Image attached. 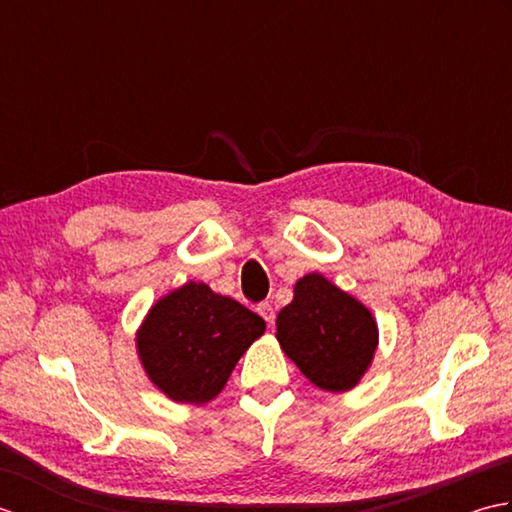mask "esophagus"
<instances>
[{"label": "esophagus", "mask_w": 512, "mask_h": 512, "mask_svg": "<svg viewBox=\"0 0 512 512\" xmlns=\"http://www.w3.org/2000/svg\"><path fill=\"white\" fill-rule=\"evenodd\" d=\"M257 314H259V317H262L268 325L275 323V308L270 306V303H259V306H257Z\"/></svg>", "instance_id": "34e87169"}]
</instances>
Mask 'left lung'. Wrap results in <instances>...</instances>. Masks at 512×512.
<instances>
[{
    "mask_svg": "<svg viewBox=\"0 0 512 512\" xmlns=\"http://www.w3.org/2000/svg\"><path fill=\"white\" fill-rule=\"evenodd\" d=\"M275 336L301 374L330 394L361 383L378 347L369 308L321 273L297 281L295 297L277 314Z\"/></svg>",
    "mask_w": 512,
    "mask_h": 512,
    "instance_id": "obj_1",
    "label": "left lung"
}]
</instances>
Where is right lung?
Wrapping results in <instances>:
<instances>
[{"label":"right lung","instance_id":"1","mask_svg":"<svg viewBox=\"0 0 512 512\" xmlns=\"http://www.w3.org/2000/svg\"><path fill=\"white\" fill-rule=\"evenodd\" d=\"M264 332L266 321L242 303L187 281L149 308L136 330V354L169 400L206 405Z\"/></svg>","mask_w":512,"mask_h":512}]
</instances>
